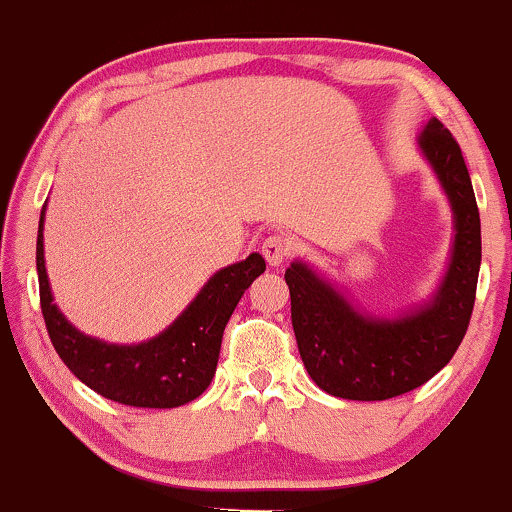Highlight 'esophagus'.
<instances>
[{
	"mask_svg": "<svg viewBox=\"0 0 512 512\" xmlns=\"http://www.w3.org/2000/svg\"><path fill=\"white\" fill-rule=\"evenodd\" d=\"M293 252V240L281 236V233H274V236H267L262 240V255L272 267H279L281 262L289 260Z\"/></svg>",
	"mask_w": 512,
	"mask_h": 512,
	"instance_id": "obj_1",
	"label": "esophagus"
}]
</instances>
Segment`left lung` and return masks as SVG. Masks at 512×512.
Wrapping results in <instances>:
<instances>
[{
    "label": "left lung",
    "mask_w": 512,
    "mask_h": 512,
    "mask_svg": "<svg viewBox=\"0 0 512 512\" xmlns=\"http://www.w3.org/2000/svg\"><path fill=\"white\" fill-rule=\"evenodd\" d=\"M419 144L448 192L457 228L436 301L399 320H373L358 315L305 264H291L284 274L303 366L334 397L380 402L416 390L448 366L467 334L481 264L477 199L460 144L443 122L428 120Z\"/></svg>",
    "instance_id": "8db88e82"
}]
</instances>
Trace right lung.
Returning <instances> with one entry per match:
<instances>
[{
	"mask_svg": "<svg viewBox=\"0 0 512 512\" xmlns=\"http://www.w3.org/2000/svg\"><path fill=\"white\" fill-rule=\"evenodd\" d=\"M43 214L35 248L40 308L50 342L64 366L93 392L127 407L173 409L202 395L216 373L223 330L240 296L267 269L262 255L252 252L245 262L211 276L185 313L156 339L137 346H115L76 332L52 303L43 260Z\"/></svg>",
	"mask_w": 512,
	"mask_h": 512,
	"instance_id": "obj_1",
	"label": "right lung"
}]
</instances>
